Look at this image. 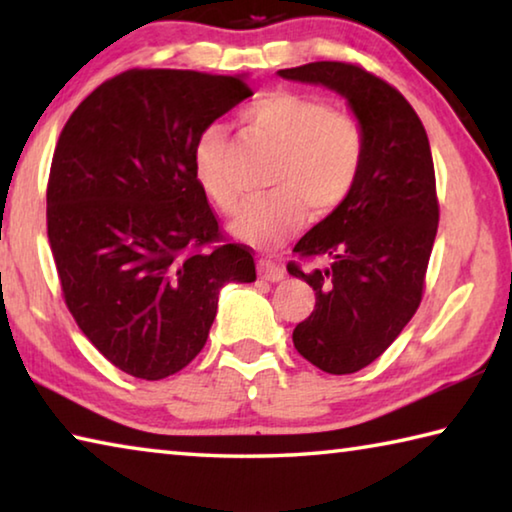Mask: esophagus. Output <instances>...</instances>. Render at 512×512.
Wrapping results in <instances>:
<instances>
[{
    "label": "esophagus",
    "mask_w": 512,
    "mask_h": 512,
    "mask_svg": "<svg viewBox=\"0 0 512 512\" xmlns=\"http://www.w3.org/2000/svg\"><path fill=\"white\" fill-rule=\"evenodd\" d=\"M259 275L268 282H280L284 277V271L275 262H271V259H259Z\"/></svg>",
    "instance_id": "obj_1"
}]
</instances>
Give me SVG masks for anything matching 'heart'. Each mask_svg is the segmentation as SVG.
<instances>
[{"label":"heart","instance_id":"b5f03b06","mask_svg":"<svg viewBox=\"0 0 512 512\" xmlns=\"http://www.w3.org/2000/svg\"><path fill=\"white\" fill-rule=\"evenodd\" d=\"M244 131L277 146L268 176L273 189L241 207L232 232L253 246H271L291 237L307 219L334 212L357 185L366 155V135L350 112L329 108L314 94L275 90L239 112ZM232 144L225 128L207 126L192 149V173L201 192L232 212L239 189L230 173Z\"/></svg>","mask_w":512,"mask_h":512}]
</instances>
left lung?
Wrapping results in <instances>:
<instances>
[{"mask_svg": "<svg viewBox=\"0 0 512 512\" xmlns=\"http://www.w3.org/2000/svg\"><path fill=\"white\" fill-rule=\"evenodd\" d=\"M277 74L343 94L366 135L352 194L293 248L329 266L287 264L316 291L293 345L323 372L350 375L381 357L420 307L440 216L429 137L402 92L361 65L318 60Z\"/></svg>", "mask_w": 512, "mask_h": 512, "instance_id": "left-lung-1", "label": "left lung"}]
</instances>
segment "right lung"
Segmentation results:
<instances>
[{"label":"right lung","instance_id":"add662e5","mask_svg":"<svg viewBox=\"0 0 512 512\" xmlns=\"http://www.w3.org/2000/svg\"><path fill=\"white\" fill-rule=\"evenodd\" d=\"M253 97L239 76L128 69L81 101L58 137L47 237L76 325L112 366L158 381L194 361L219 291L253 282L192 173L196 137Z\"/></svg>","mask_w":512,"mask_h":512}]
</instances>
